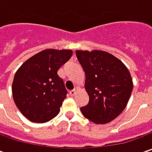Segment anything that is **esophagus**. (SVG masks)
<instances>
[{"label":"esophagus","instance_id":"34e87169","mask_svg":"<svg viewBox=\"0 0 152 152\" xmlns=\"http://www.w3.org/2000/svg\"><path fill=\"white\" fill-rule=\"evenodd\" d=\"M79 91V88H78V87H75V88H74V90L69 91V95H70L71 96H73L77 93V91Z\"/></svg>","mask_w":152,"mask_h":152}]
</instances>
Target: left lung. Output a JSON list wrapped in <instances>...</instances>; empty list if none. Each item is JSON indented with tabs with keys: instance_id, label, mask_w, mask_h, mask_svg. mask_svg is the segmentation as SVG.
Returning <instances> with one entry per match:
<instances>
[{
	"instance_id": "8db88e82",
	"label": "left lung",
	"mask_w": 152,
	"mask_h": 152,
	"mask_svg": "<svg viewBox=\"0 0 152 152\" xmlns=\"http://www.w3.org/2000/svg\"><path fill=\"white\" fill-rule=\"evenodd\" d=\"M85 73L89 103L80 108L87 119L96 124L112 122L125 109L133 91V79L124 62L100 50H76Z\"/></svg>"
}]
</instances>
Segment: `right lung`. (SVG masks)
Returning a JSON list of instances; mask_svg holds the SVG:
<instances>
[{
  "instance_id": "add662e5",
  "label": "right lung",
  "mask_w": 152,
  "mask_h": 152,
  "mask_svg": "<svg viewBox=\"0 0 152 152\" xmlns=\"http://www.w3.org/2000/svg\"><path fill=\"white\" fill-rule=\"evenodd\" d=\"M72 50L45 49L24 61L15 73L12 92L21 113L33 123L43 124L60 112L67 91L58 76Z\"/></svg>"
}]
</instances>
